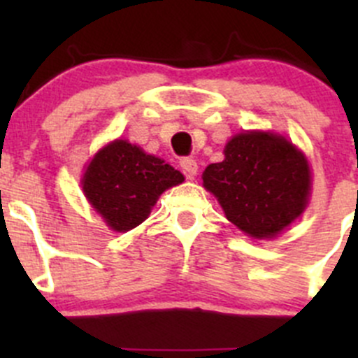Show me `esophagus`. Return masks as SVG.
Instances as JSON below:
<instances>
[{
  "instance_id": "1",
  "label": "esophagus",
  "mask_w": 358,
  "mask_h": 358,
  "mask_svg": "<svg viewBox=\"0 0 358 358\" xmlns=\"http://www.w3.org/2000/svg\"><path fill=\"white\" fill-rule=\"evenodd\" d=\"M180 166H182L183 173L189 180H192L197 175V162L192 157H182L180 159Z\"/></svg>"
}]
</instances>
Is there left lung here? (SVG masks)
I'll return each mask as SVG.
<instances>
[{"instance_id": "8db88e82", "label": "left lung", "mask_w": 358, "mask_h": 358, "mask_svg": "<svg viewBox=\"0 0 358 358\" xmlns=\"http://www.w3.org/2000/svg\"><path fill=\"white\" fill-rule=\"evenodd\" d=\"M223 152L225 159L209 164L202 182L243 232L255 239L273 237L305 211L310 168L291 142L248 131L234 136Z\"/></svg>"}]
</instances>
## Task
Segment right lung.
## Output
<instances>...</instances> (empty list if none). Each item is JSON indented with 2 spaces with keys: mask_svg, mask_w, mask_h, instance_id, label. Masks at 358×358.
Returning <instances> with one entry per match:
<instances>
[{
  "mask_svg": "<svg viewBox=\"0 0 358 358\" xmlns=\"http://www.w3.org/2000/svg\"><path fill=\"white\" fill-rule=\"evenodd\" d=\"M183 175L140 147L115 140L100 150L83 176V190L115 232H128L149 216L157 197Z\"/></svg>",
  "mask_w": 358,
  "mask_h": 358,
  "instance_id": "add662e5",
  "label": "right lung"
}]
</instances>
